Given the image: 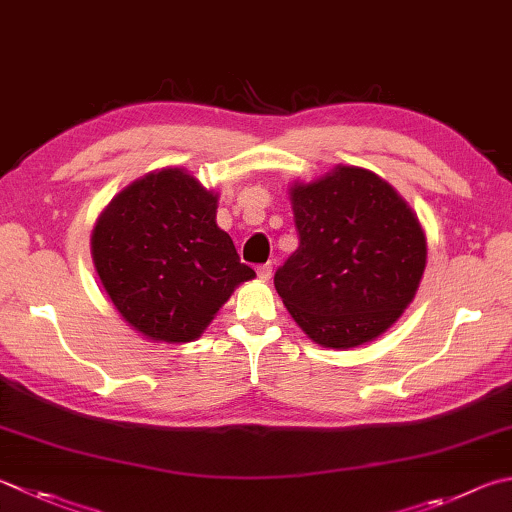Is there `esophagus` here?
I'll return each instance as SVG.
<instances>
[{
    "label": "esophagus",
    "mask_w": 512,
    "mask_h": 512,
    "mask_svg": "<svg viewBox=\"0 0 512 512\" xmlns=\"http://www.w3.org/2000/svg\"><path fill=\"white\" fill-rule=\"evenodd\" d=\"M255 271H257L259 280H268V277L273 275V264H259V266L255 268Z\"/></svg>",
    "instance_id": "esophagus-1"
}]
</instances>
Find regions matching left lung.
<instances>
[{
	"label": "left lung",
	"instance_id": "obj_1",
	"mask_svg": "<svg viewBox=\"0 0 512 512\" xmlns=\"http://www.w3.org/2000/svg\"><path fill=\"white\" fill-rule=\"evenodd\" d=\"M300 246L277 268L275 288L313 342L351 349L401 318L425 271L427 244L392 185L338 165L291 190Z\"/></svg>",
	"mask_w": 512,
	"mask_h": 512
}]
</instances>
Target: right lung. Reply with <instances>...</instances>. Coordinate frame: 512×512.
<instances>
[{
    "label": "right lung",
    "mask_w": 512,
    "mask_h": 512,
    "mask_svg": "<svg viewBox=\"0 0 512 512\" xmlns=\"http://www.w3.org/2000/svg\"><path fill=\"white\" fill-rule=\"evenodd\" d=\"M217 194L167 167L125 188L102 212L91 255L118 313L143 336L190 342L255 271L217 226Z\"/></svg>",
    "instance_id": "right-lung-1"
}]
</instances>
